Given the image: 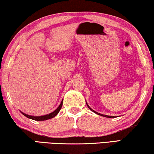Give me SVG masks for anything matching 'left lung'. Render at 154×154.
Instances as JSON below:
<instances>
[{
    "mask_svg": "<svg viewBox=\"0 0 154 154\" xmlns=\"http://www.w3.org/2000/svg\"><path fill=\"white\" fill-rule=\"evenodd\" d=\"M86 104H87V106H88V108H90V110H92L93 112L96 113V114H97V115H101V116H103V117H108V118H114V117H115V116H109V115H102V114H100V113L97 112H96V111H94V110H92V109L91 108L90 106H89V105L88 104V103H87V102H86Z\"/></svg>",
    "mask_w": 154,
    "mask_h": 154,
    "instance_id": "obj_1",
    "label": "left lung"
}]
</instances>
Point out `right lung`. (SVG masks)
Instances as JSON below:
<instances>
[{"instance_id":"obj_1","label":"right lung","mask_w":154,"mask_h":154,"mask_svg":"<svg viewBox=\"0 0 154 154\" xmlns=\"http://www.w3.org/2000/svg\"><path fill=\"white\" fill-rule=\"evenodd\" d=\"M62 102H63V100L61 101L60 104V106L58 107H57V108L56 109V110H54L52 112L49 113V114H47L45 115L33 116V115H29L26 114V113L21 112V111H20V112H21L22 114L25 116V117L29 118V119L35 120V121H44V120H47V119H51V118H53L54 117H55V116H56L57 114H58V112H60V109L62 106Z\"/></svg>"}]
</instances>
